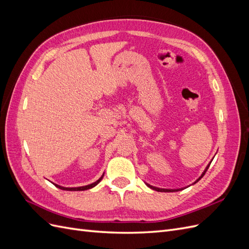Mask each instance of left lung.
Returning <instances> with one entry per match:
<instances>
[{
  "instance_id": "obj_1",
  "label": "left lung",
  "mask_w": 249,
  "mask_h": 249,
  "mask_svg": "<svg viewBox=\"0 0 249 249\" xmlns=\"http://www.w3.org/2000/svg\"><path fill=\"white\" fill-rule=\"evenodd\" d=\"M211 164V163H210ZM210 164L208 165V166H207V168L205 169V171H203L202 172V175L196 179V180H195V183H197L198 182V180L203 177V176H205V173L207 172V170H208V168L210 167ZM149 188H152V189L153 190H156V191H158V192H175V191H178V190H180V189H175V190H172V189H161V188H157V187H153V186H150V185H148V184H146Z\"/></svg>"
}]
</instances>
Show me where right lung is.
I'll list each match as a JSON object with an SVG mask.
<instances>
[{
	"label": "right lung",
	"mask_w": 249,
	"mask_h": 249,
	"mask_svg": "<svg viewBox=\"0 0 249 249\" xmlns=\"http://www.w3.org/2000/svg\"><path fill=\"white\" fill-rule=\"evenodd\" d=\"M103 177H104V175L96 180V182H94V183H92V184H90V185H87V186H83V187H74V188H66V187H62V186H59V185H56V184H54L57 188H59V189H61V190H66V191H84V190H88V189H91V188H93L94 186H96L97 184H99L101 180H102V178H103Z\"/></svg>",
	"instance_id": "obj_1"
}]
</instances>
